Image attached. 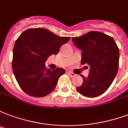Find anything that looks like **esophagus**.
Wrapping results in <instances>:
<instances>
[{"mask_svg": "<svg viewBox=\"0 0 128 128\" xmlns=\"http://www.w3.org/2000/svg\"><path fill=\"white\" fill-rule=\"evenodd\" d=\"M68 74L70 77H75V76H76V74H74V73H72V72H68Z\"/></svg>", "mask_w": 128, "mask_h": 128, "instance_id": "1", "label": "esophagus"}]
</instances>
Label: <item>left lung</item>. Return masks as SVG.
<instances>
[{
    "instance_id": "left-lung-1",
    "label": "left lung",
    "mask_w": 128,
    "mask_h": 128,
    "mask_svg": "<svg viewBox=\"0 0 128 128\" xmlns=\"http://www.w3.org/2000/svg\"><path fill=\"white\" fill-rule=\"evenodd\" d=\"M72 41L82 52L81 63L90 67L88 77L76 88L81 94L96 97L103 94L114 80L119 68L120 52L113 38L100 32L92 31Z\"/></svg>"
}]
</instances>
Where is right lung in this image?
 <instances>
[{
	"instance_id": "obj_1",
	"label": "right lung",
	"mask_w": 128,
	"mask_h": 128,
	"mask_svg": "<svg viewBox=\"0 0 128 128\" xmlns=\"http://www.w3.org/2000/svg\"><path fill=\"white\" fill-rule=\"evenodd\" d=\"M70 39L40 28L28 29L17 38L12 68L17 83L26 94L42 97L53 91L65 71L63 68L46 69L45 62L50 55L57 54L60 46Z\"/></svg>"
}]
</instances>
